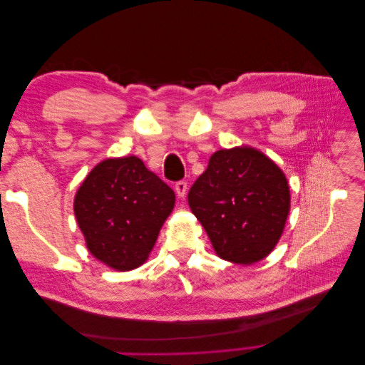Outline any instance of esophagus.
<instances>
[{
	"label": "esophagus",
	"mask_w": 365,
	"mask_h": 365,
	"mask_svg": "<svg viewBox=\"0 0 365 365\" xmlns=\"http://www.w3.org/2000/svg\"><path fill=\"white\" fill-rule=\"evenodd\" d=\"M175 192L178 195V197H184L187 193V182L185 181H178L175 184Z\"/></svg>",
	"instance_id": "34e87169"
}]
</instances>
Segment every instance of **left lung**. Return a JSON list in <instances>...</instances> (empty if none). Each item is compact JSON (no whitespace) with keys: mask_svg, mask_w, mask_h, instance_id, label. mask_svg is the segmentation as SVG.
Segmentation results:
<instances>
[{"mask_svg":"<svg viewBox=\"0 0 365 365\" xmlns=\"http://www.w3.org/2000/svg\"><path fill=\"white\" fill-rule=\"evenodd\" d=\"M187 200L217 256L250 264L267 257L279 242L291 195L277 164L242 146L215 152Z\"/></svg>","mask_w":365,"mask_h":365,"instance_id":"left-lung-1","label":"left lung"}]
</instances>
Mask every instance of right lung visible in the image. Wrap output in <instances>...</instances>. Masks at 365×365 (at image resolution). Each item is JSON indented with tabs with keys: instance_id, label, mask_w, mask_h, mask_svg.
Returning a JSON list of instances; mask_svg holds the SVG:
<instances>
[{
	"instance_id": "1",
	"label": "right lung",
	"mask_w": 365,
	"mask_h": 365,
	"mask_svg": "<svg viewBox=\"0 0 365 365\" xmlns=\"http://www.w3.org/2000/svg\"><path fill=\"white\" fill-rule=\"evenodd\" d=\"M173 205L170 187L132 155L96 165L76 193L74 215L93 256L129 271L146 262Z\"/></svg>"
}]
</instances>
